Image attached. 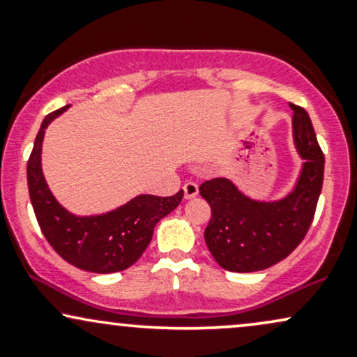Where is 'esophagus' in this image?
Returning a JSON list of instances; mask_svg holds the SVG:
<instances>
[{
	"mask_svg": "<svg viewBox=\"0 0 357 357\" xmlns=\"http://www.w3.org/2000/svg\"><path fill=\"white\" fill-rule=\"evenodd\" d=\"M183 190H184V198L191 199V198H195L196 195H198V184L190 181V183L184 184Z\"/></svg>",
	"mask_w": 357,
	"mask_h": 357,
	"instance_id": "esophagus-1",
	"label": "esophagus"
}]
</instances>
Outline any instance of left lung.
Instances as JSON below:
<instances>
[{
    "label": "left lung",
    "instance_id": "obj_1",
    "mask_svg": "<svg viewBox=\"0 0 357 357\" xmlns=\"http://www.w3.org/2000/svg\"><path fill=\"white\" fill-rule=\"evenodd\" d=\"M294 110V141L304 159L296 188L278 202L248 198L227 178L199 186L211 208L204 240L221 268L258 272L284 260L298 247L312 225L324 181V154L309 114Z\"/></svg>",
    "mask_w": 357,
    "mask_h": 357
}]
</instances>
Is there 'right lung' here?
<instances>
[{"instance_id":"obj_1","label":"right lung","mask_w":357,"mask_h":357,"mask_svg":"<svg viewBox=\"0 0 357 357\" xmlns=\"http://www.w3.org/2000/svg\"><path fill=\"white\" fill-rule=\"evenodd\" d=\"M70 105L43 119L26 166L28 192L42 233L52 248L73 267L93 273L129 268L144 253L158 221L181 203L183 190L173 196L139 195L124 206L97 216H75L52 195L42 171L45 129Z\"/></svg>"}]
</instances>
